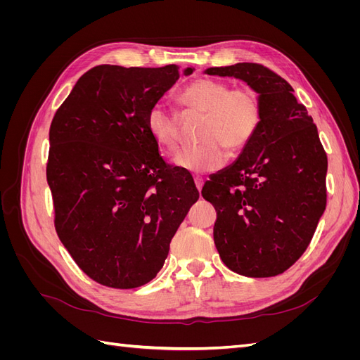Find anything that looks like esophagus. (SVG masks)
Instances as JSON below:
<instances>
[{
	"mask_svg": "<svg viewBox=\"0 0 360 360\" xmlns=\"http://www.w3.org/2000/svg\"><path fill=\"white\" fill-rule=\"evenodd\" d=\"M193 181H195V186H197V189L201 191L202 189V184H204V179L201 176H195Z\"/></svg>",
	"mask_w": 360,
	"mask_h": 360,
	"instance_id": "1",
	"label": "esophagus"
}]
</instances>
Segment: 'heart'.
Returning <instances> with one entry per match:
<instances>
[{
	"label": "heart",
	"instance_id": "b5f03b06",
	"mask_svg": "<svg viewBox=\"0 0 360 360\" xmlns=\"http://www.w3.org/2000/svg\"><path fill=\"white\" fill-rule=\"evenodd\" d=\"M179 102L184 111L204 114L197 146L184 147L174 156L177 167L191 172H210L225 165L228 151L245 148L261 122V101L250 86H236L226 81L204 78L184 89ZM146 126L150 136L163 150H177L180 143V115L165 102L148 108Z\"/></svg>",
	"mask_w": 360,
	"mask_h": 360
}]
</instances>
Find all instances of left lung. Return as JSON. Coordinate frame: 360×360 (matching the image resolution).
I'll return each mask as SVG.
<instances>
[{
	"instance_id": "8db88e82",
	"label": "left lung",
	"mask_w": 360,
	"mask_h": 360,
	"mask_svg": "<svg viewBox=\"0 0 360 360\" xmlns=\"http://www.w3.org/2000/svg\"><path fill=\"white\" fill-rule=\"evenodd\" d=\"M205 73L245 81L263 108L252 141L201 191L217 212L216 249L238 275L284 274L307 250L326 209L328 156L317 126L292 86L261 64L237 63Z\"/></svg>"
}]
</instances>
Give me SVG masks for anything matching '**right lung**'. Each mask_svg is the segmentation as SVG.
Returning a JSON list of instances; mask_svg holds the SVG:
<instances>
[{"instance_id":"obj_1","label":"right lung","mask_w":360,"mask_h":360,"mask_svg":"<svg viewBox=\"0 0 360 360\" xmlns=\"http://www.w3.org/2000/svg\"><path fill=\"white\" fill-rule=\"evenodd\" d=\"M179 78L176 64L96 66L51 123L46 179L56 230L75 263L105 287L153 279L200 198L191 174L163 160L146 126L148 108Z\"/></svg>"}]
</instances>
